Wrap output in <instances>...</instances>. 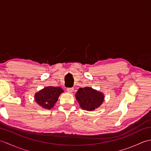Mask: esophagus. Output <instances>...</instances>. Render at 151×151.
Segmentation results:
<instances>
[{"label": "esophagus", "mask_w": 151, "mask_h": 151, "mask_svg": "<svg viewBox=\"0 0 151 151\" xmlns=\"http://www.w3.org/2000/svg\"><path fill=\"white\" fill-rule=\"evenodd\" d=\"M74 91V88H67V91L69 93H72Z\"/></svg>", "instance_id": "obj_1"}]
</instances>
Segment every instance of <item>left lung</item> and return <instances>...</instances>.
Returning <instances> with one entry per match:
<instances>
[{"label": "left lung", "mask_w": 151, "mask_h": 151, "mask_svg": "<svg viewBox=\"0 0 151 151\" xmlns=\"http://www.w3.org/2000/svg\"><path fill=\"white\" fill-rule=\"evenodd\" d=\"M76 99L83 110L91 111L100 106L104 101V95L91 88L86 87L78 89Z\"/></svg>", "instance_id": "8db88e82"}]
</instances>
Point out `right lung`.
Returning <instances> with one entry per match:
<instances>
[{
    "label": "right lung",
    "mask_w": 151,
    "mask_h": 151,
    "mask_svg": "<svg viewBox=\"0 0 151 151\" xmlns=\"http://www.w3.org/2000/svg\"><path fill=\"white\" fill-rule=\"evenodd\" d=\"M63 92V90L60 87L49 86L35 95V101L43 108L49 110L54 106L60 95Z\"/></svg>",
    "instance_id": "1"
}]
</instances>
